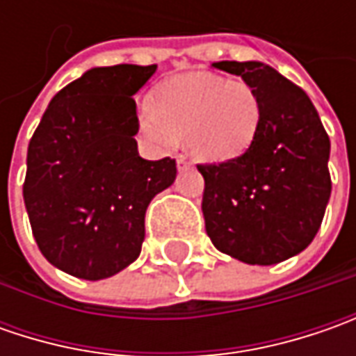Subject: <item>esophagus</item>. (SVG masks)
Returning <instances> with one entry per match:
<instances>
[{
	"mask_svg": "<svg viewBox=\"0 0 356 356\" xmlns=\"http://www.w3.org/2000/svg\"><path fill=\"white\" fill-rule=\"evenodd\" d=\"M192 166V162L188 160L186 156H178V170H186V168H190Z\"/></svg>",
	"mask_w": 356,
	"mask_h": 356,
	"instance_id": "obj_1",
	"label": "esophagus"
}]
</instances>
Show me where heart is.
<instances>
[{
    "mask_svg": "<svg viewBox=\"0 0 356 356\" xmlns=\"http://www.w3.org/2000/svg\"><path fill=\"white\" fill-rule=\"evenodd\" d=\"M140 129L158 144L186 138L190 150L206 160H227L243 152L261 120L257 90L245 81L212 73H188L166 81L152 106L138 115Z\"/></svg>",
    "mask_w": 356,
    "mask_h": 356,
    "instance_id": "obj_1",
    "label": "heart"
}]
</instances>
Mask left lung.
<instances>
[{
    "mask_svg": "<svg viewBox=\"0 0 356 356\" xmlns=\"http://www.w3.org/2000/svg\"><path fill=\"white\" fill-rule=\"evenodd\" d=\"M212 67L257 90L261 120L239 156L198 164L206 232L222 253L273 266L303 252L321 227L331 196L329 134L305 90L257 61Z\"/></svg>",
    "mask_w": 356,
    "mask_h": 356,
    "instance_id": "obj_1",
    "label": "left lung"
}]
</instances>
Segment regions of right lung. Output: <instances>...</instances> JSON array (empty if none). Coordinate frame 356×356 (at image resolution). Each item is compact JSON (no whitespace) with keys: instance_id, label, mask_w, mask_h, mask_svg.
Instances as JSON below:
<instances>
[{"instance_id":"right-lung-1","label":"right lung","mask_w":356,"mask_h":356,"mask_svg":"<svg viewBox=\"0 0 356 356\" xmlns=\"http://www.w3.org/2000/svg\"><path fill=\"white\" fill-rule=\"evenodd\" d=\"M156 65L90 69L49 103L27 148L23 200L49 264L81 280L130 266L144 241L150 200L176 178V160L136 150L132 95Z\"/></svg>"}]
</instances>
